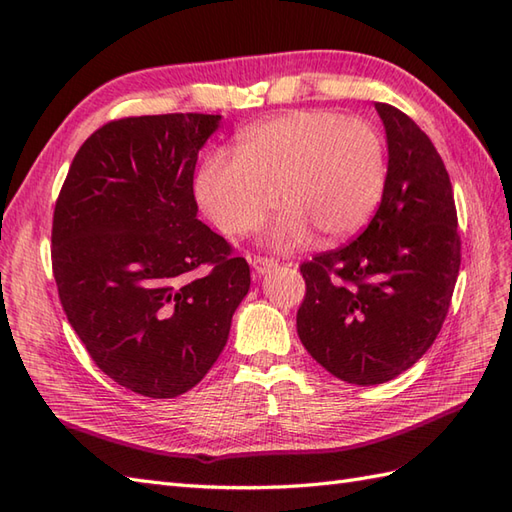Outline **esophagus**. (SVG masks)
Wrapping results in <instances>:
<instances>
[{"instance_id":"obj_1","label":"esophagus","mask_w":512,"mask_h":512,"mask_svg":"<svg viewBox=\"0 0 512 512\" xmlns=\"http://www.w3.org/2000/svg\"><path fill=\"white\" fill-rule=\"evenodd\" d=\"M249 263H252V269H254L256 276H265V273H269L271 269L278 267V260L265 258V256H254L252 260H249Z\"/></svg>"}]
</instances>
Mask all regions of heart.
Instances as JSON below:
<instances>
[{
    "instance_id": "1",
    "label": "heart",
    "mask_w": 512,
    "mask_h": 512,
    "mask_svg": "<svg viewBox=\"0 0 512 512\" xmlns=\"http://www.w3.org/2000/svg\"><path fill=\"white\" fill-rule=\"evenodd\" d=\"M384 184L386 147L371 123L332 110H293L247 128L236 158L208 156L195 193L228 236L256 230L280 199L284 208L265 241L293 249L313 230L326 241L356 234L376 213Z\"/></svg>"
}]
</instances>
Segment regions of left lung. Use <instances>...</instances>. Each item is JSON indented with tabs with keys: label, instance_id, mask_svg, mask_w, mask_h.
Masks as SVG:
<instances>
[{
	"label": "left lung",
	"instance_id": "left-lung-1",
	"mask_svg": "<svg viewBox=\"0 0 512 512\" xmlns=\"http://www.w3.org/2000/svg\"><path fill=\"white\" fill-rule=\"evenodd\" d=\"M389 165L376 215L356 241L302 265L297 334L343 382L400 376L428 352L460 269L454 191L428 134L402 110L376 104Z\"/></svg>",
	"mask_w": 512,
	"mask_h": 512
}]
</instances>
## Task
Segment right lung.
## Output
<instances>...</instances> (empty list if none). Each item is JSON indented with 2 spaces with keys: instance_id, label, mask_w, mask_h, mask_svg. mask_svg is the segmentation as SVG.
Instances as JSON below:
<instances>
[{
  "instance_id": "add662e5",
  "label": "right lung",
  "mask_w": 512,
  "mask_h": 512,
  "mask_svg": "<svg viewBox=\"0 0 512 512\" xmlns=\"http://www.w3.org/2000/svg\"><path fill=\"white\" fill-rule=\"evenodd\" d=\"M221 115L110 121L73 158L52 228V267L86 352L126 389L169 400L228 343L249 265L197 219L193 173Z\"/></svg>"
}]
</instances>
